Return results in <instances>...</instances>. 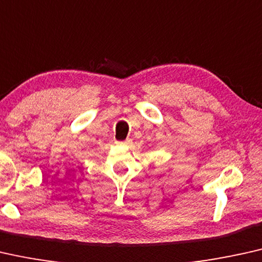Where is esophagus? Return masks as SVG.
Masks as SVG:
<instances>
[{
    "label": "esophagus",
    "mask_w": 262,
    "mask_h": 262,
    "mask_svg": "<svg viewBox=\"0 0 262 262\" xmlns=\"http://www.w3.org/2000/svg\"><path fill=\"white\" fill-rule=\"evenodd\" d=\"M117 145H121V146H124L127 145V141H116Z\"/></svg>",
    "instance_id": "34e87169"
}]
</instances>
